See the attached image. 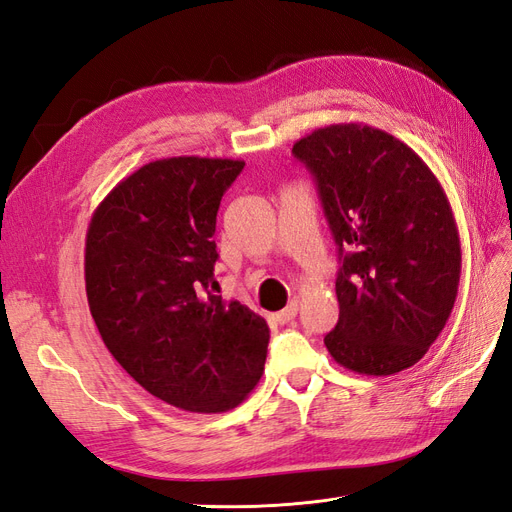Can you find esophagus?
<instances>
[{
	"label": "esophagus",
	"instance_id": "esophagus-1",
	"mask_svg": "<svg viewBox=\"0 0 512 512\" xmlns=\"http://www.w3.org/2000/svg\"><path fill=\"white\" fill-rule=\"evenodd\" d=\"M297 312H299V301L292 299V301L282 309V312L275 314V320L280 322V324H286V322L294 320V316H297Z\"/></svg>",
	"mask_w": 512,
	"mask_h": 512
}]
</instances>
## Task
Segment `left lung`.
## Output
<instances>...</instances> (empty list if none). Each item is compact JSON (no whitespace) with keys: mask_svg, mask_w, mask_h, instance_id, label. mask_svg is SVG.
I'll return each mask as SVG.
<instances>
[{"mask_svg":"<svg viewBox=\"0 0 512 512\" xmlns=\"http://www.w3.org/2000/svg\"><path fill=\"white\" fill-rule=\"evenodd\" d=\"M314 175L342 267L333 359L363 376L418 363L453 312L461 243L446 192L416 151L367 123H333L292 147Z\"/></svg>","mask_w":512,"mask_h":512,"instance_id":"1","label":"left lung"}]
</instances>
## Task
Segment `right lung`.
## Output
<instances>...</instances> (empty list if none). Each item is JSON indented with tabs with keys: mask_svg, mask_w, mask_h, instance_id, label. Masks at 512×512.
Returning a JSON list of instances; mask_svg holds the SVG:
<instances>
[{
	"mask_svg": "<svg viewBox=\"0 0 512 512\" xmlns=\"http://www.w3.org/2000/svg\"><path fill=\"white\" fill-rule=\"evenodd\" d=\"M243 166L149 162L106 194L87 228L85 290L108 352L145 391L188 412L239 406L265 371L267 320L213 294L215 215Z\"/></svg>",
	"mask_w": 512,
	"mask_h": 512,
	"instance_id": "1",
	"label": "right lung"
}]
</instances>
